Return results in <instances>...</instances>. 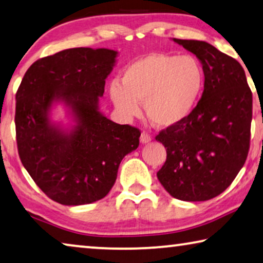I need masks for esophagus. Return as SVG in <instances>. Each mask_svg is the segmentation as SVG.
Instances as JSON below:
<instances>
[{
  "mask_svg": "<svg viewBox=\"0 0 263 263\" xmlns=\"http://www.w3.org/2000/svg\"><path fill=\"white\" fill-rule=\"evenodd\" d=\"M150 142H151V136L147 135L146 132H142V135H140V143L147 144Z\"/></svg>",
  "mask_w": 263,
  "mask_h": 263,
  "instance_id": "esophagus-1",
  "label": "esophagus"
}]
</instances>
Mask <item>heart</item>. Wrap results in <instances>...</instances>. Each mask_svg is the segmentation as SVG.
I'll use <instances>...</instances> for the list:
<instances>
[{
    "label": "heart",
    "instance_id": "1",
    "mask_svg": "<svg viewBox=\"0 0 263 263\" xmlns=\"http://www.w3.org/2000/svg\"><path fill=\"white\" fill-rule=\"evenodd\" d=\"M203 82L204 74L195 58L151 53L125 68L120 85L113 84L109 96L125 118L138 116V101H144L151 123L159 128H171L193 115Z\"/></svg>",
    "mask_w": 263,
    "mask_h": 263
}]
</instances>
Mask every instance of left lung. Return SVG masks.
<instances>
[{
  "label": "left lung",
  "instance_id": "left-lung-1",
  "mask_svg": "<svg viewBox=\"0 0 263 263\" xmlns=\"http://www.w3.org/2000/svg\"><path fill=\"white\" fill-rule=\"evenodd\" d=\"M174 41L202 64L204 91L189 118L156 137L166 148L157 177L172 197L208 201L232 184L246 162L253 96L245 69L235 59L205 41Z\"/></svg>",
  "mask_w": 263,
  "mask_h": 263
}]
</instances>
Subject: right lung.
Listing matches in <instances>:
<instances>
[{
	"mask_svg": "<svg viewBox=\"0 0 263 263\" xmlns=\"http://www.w3.org/2000/svg\"><path fill=\"white\" fill-rule=\"evenodd\" d=\"M118 52L70 48L35 61L16 92L15 127L20 159L44 193L60 204L82 205L104 198L119 164L139 145L140 131L99 111L105 80ZM62 103L73 121L54 123Z\"/></svg>",
	"mask_w": 263,
	"mask_h": 263,
	"instance_id": "right-lung-1",
	"label": "right lung"
}]
</instances>
